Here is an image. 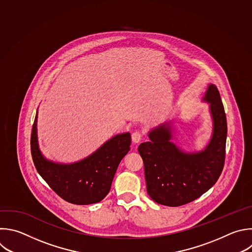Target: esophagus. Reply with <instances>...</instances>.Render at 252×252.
Masks as SVG:
<instances>
[{
	"instance_id": "esophagus-1",
	"label": "esophagus",
	"mask_w": 252,
	"mask_h": 252,
	"mask_svg": "<svg viewBox=\"0 0 252 252\" xmlns=\"http://www.w3.org/2000/svg\"><path fill=\"white\" fill-rule=\"evenodd\" d=\"M142 138V133L140 131H134L132 134H131V139H132V142L134 143H138Z\"/></svg>"
}]
</instances>
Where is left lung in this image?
<instances>
[{"label": "left lung", "mask_w": 252, "mask_h": 252, "mask_svg": "<svg viewBox=\"0 0 252 252\" xmlns=\"http://www.w3.org/2000/svg\"><path fill=\"white\" fill-rule=\"evenodd\" d=\"M209 104L213 121L212 136L204 149L185 152L172 140L173 121L148 132L138 152L143 160L146 190L157 204L178 207L210 190L218 181L224 163L226 118L218 88L210 84L203 98Z\"/></svg>", "instance_id": "left-lung-1"}]
</instances>
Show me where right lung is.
<instances>
[{
	"label": "right lung",
	"mask_w": 252,
	"mask_h": 252,
	"mask_svg": "<svg viewBox=\"0 0 252 252\" xmlns=\"http://www.w3.org/2000/svg\"><path fill=\"white\" fill-rule=\"evenodd\" d=\"M37 114L38 111L32 126L31 148L39 175L59 197L71 204L91 205L101 202L110 192L120 162L130 149V133L116 134L95 152L77 162H54L44 157L39 149Z\"/></svg>",
	"instance_id": "right-lung-1"
}]
</instances>
